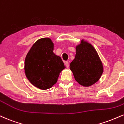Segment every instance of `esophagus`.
<instances>
[{"label": "esophagus", "instance_id": "1", "mask_svg": "<svg viewBox=\"0 0 124 124\" xmlns=\"http://www.w3.org/2000/svg\"><path fill=\"white\" fill-rule=\"evenodd\" d=\"M65 66H66V68H69V62L68 61H66V62H65Z\"/></svg>", "mask_w": 124, "mask_h": 124}]
</instances>
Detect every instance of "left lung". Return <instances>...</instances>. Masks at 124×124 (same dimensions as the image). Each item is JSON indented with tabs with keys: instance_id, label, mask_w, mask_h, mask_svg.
<instances>
[{
	"instance_id": "left-lung-1",
	"label": "left lung",
	"mask_w": 124,
	"mask_h": 124,
	"mask_svg": "<svg viewBox=\"0 0 124 124\" xmlns=\"http://www.w3.org/2000/svg\"><path fill=\"white\" fill-rule=\"evenodd\" d=\"M76 81L88 87L99 81L103 72V66L96 50L88 41L82 39L76 46V55L70 64Z\"/></svg>"
}]
</instances>
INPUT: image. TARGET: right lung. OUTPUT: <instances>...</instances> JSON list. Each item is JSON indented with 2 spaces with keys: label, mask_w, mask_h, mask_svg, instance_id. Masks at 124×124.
<instances>
[{
  "label": "right lung",
  "mask_w": 124,
  "mask_h": 124,
  "mask_svg": "<svg viewBox=\"0 0 124 124\" xmlns=\"http://www.w3.org/2000/svg\"><path fill=\"white\" fill-rule=\"evenodd\" d=\"M51 39L41 38L33 44L25 57L24 70L33 85L45 90L58 81L59 74L66 67L60 56L54 53Z\"/></svg>",
  "instance_id": "add662e5"
}]
</instances>
